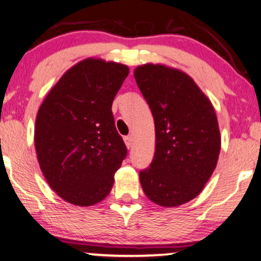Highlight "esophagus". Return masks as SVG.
I'll return each instance as SVG.
<instances>
[{
	"label": "esophagus",
	"instance_id": "1",
	"mask_svg": "<svg viewBox=\"0 0 261 261\" xmlns=\"http://www.w3.org/2000/svg\"><path fill=\"white\" fill-rule=\"evenodd\" d=\"M124 142H125V144H126V147L128 148V149H130V148L133 147L134 137H133V136H126V137H124Z\"/></svg>",
	"mask_w": 261,
	"mask_h": 261
}]
</instances>
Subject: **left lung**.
<instances>
[{
    "label": "left lung",
    "instance_id": "obj_1",
    "mask_svg": "<svg viewBox=\"0 0 261 261\" xmlns=\"http://www.w3.org/2000/svg\"><path fill=\"white\" fill-rule=\"evenodd\" d=\"M134 75L155 125V153L140 172L142 189L159 206H180L199 195L217 166L222 138L213 105L177 68L146 64Z\"/></svg>",
    "mask_w": 261,
    "mask_h": 261
}]
</instances>
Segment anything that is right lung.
Masks as SVG:
<instances>
[{
    "instance_id": "1",
    "label": "right lung",
    "mask_w": 261,
    "mask_h": 261,
    "mask_svg": "<svg viewBox=\"0 0 261 261\" xmlns=\"http://www.w3.org/2000/svg\"><path fill=\"white\" fill-rule=\"evenodd\" d=\"M126 65L88 58L72 66L43 100L35 125L41 171L62 200L79 207L101 202L126 156L112 103Z\"/></svg>"
}]
</instances>
